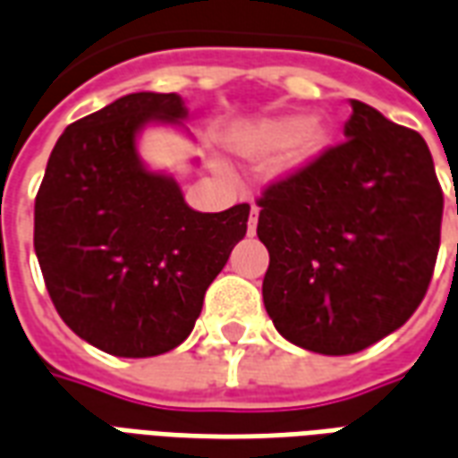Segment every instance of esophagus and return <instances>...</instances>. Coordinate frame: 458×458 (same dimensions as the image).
I'll return each instance as SVG.
<instances>
[{"label":"esophagus","instance_id":"1","mask_svg":"<svg viewBox=\"0 0 458 458\" xmlns=\"http://www.w3.org/2000/svg\"><path fill=\"white\" fill-rule=\"evenodd\" d=\"M258 216H259L258 206H252V210H250V223H248V235H250V238H252V235L258 233Z\"/></svg>","mask_w":458,"mask_h":458}]
</instances>
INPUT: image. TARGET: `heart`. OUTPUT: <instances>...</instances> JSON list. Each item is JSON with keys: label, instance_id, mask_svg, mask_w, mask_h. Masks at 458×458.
Returning a JSON list of instances; mask_svg holds the SVG:
<instances>
[{"label": "heart", "instance_id": "obj_1", "mask_svg": "<svg viewBox=\"0 0 458 458\" xmlns=\"http://www.w3.org/2000/svg\"><path fill=\"white\" fill-rule=\"evenodd\" d=\"M297 141V157H311L327 144V134L321 130H304V117H275L259 122L245 137V147L255 154H279Z\"/></svg>", "mask_w": 458, "mask_h": 458}]
</instances>
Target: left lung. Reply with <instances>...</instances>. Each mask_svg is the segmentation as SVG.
Returning <instances> with one entry per match:
<instances>
[{
  "label": "left lung",
  "instance_id": "8db88e82",
  "mask_svg": "<svg viewBox=\"0 0 458 458\" xmlns=\"http://www.w3.org/2000/svg\"><path fill=\"white\" fill-rule=\"evenodd\" d=\"M345 140L258 199L269 252L262 299L294 345L358 353L422 304L444 193L422 134L351 100Z\"/></svg>",
  "mask_w": 458,
  "mask_h": 458
}]
</instances>
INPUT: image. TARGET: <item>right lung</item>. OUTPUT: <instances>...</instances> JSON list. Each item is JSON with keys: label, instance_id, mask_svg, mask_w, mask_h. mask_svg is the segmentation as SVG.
<instances>
[{"label": "right lung", "instance_id": "obj_1", "mask_svg": "<svg viewBox=\"0 0 458 458\" xmlns=\"http://www.w3.org/2000/svg\"><path fill=\"white\" fill-rule=\"evenodd\" d=\"M181 117L176 93H131L68 124L36 193L48 297L73 334L110 355L151 358L186 341L248 233V203L199 213L176 181L141 166L137 131Z\"/></svg>", "mask_w": 458, "mask_h": 458}]
</instances>
